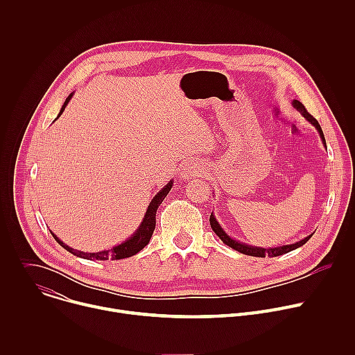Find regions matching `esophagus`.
<instances>
[{
	"instance_id": "1",
	"label": "esophagus",
	"mask_w": 355,
	"mask_h": 355,
	"mask_svg": "<svg viewBox=\"0 0 355 355\" xmlns=\"http://www.w3.org/2000/svg\"><path fill=\"white\" fill-rule=\"evenodd\" d=\"M200 166L199 164H196V163H191L189 166H187L185 167V170L182 171L184 173V177L187 178V177H191V175H195V174H198V173H200Z\"/></svg>"
}]
</instances>
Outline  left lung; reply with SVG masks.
Instances as JSON below:
<instances>
[{"label": "left lung", "instance_id": "1", "mask_svg": "<svg viewBox=\"0 0 355 355\" xmlns=\"http://www.w3.org/2000/svg\"><path fill=\"white\" fill-rule=\"evenodd\" d=\"M292 105H293V108H296V110L303 115V118H306V121L311 122V123L318 129V132H319V135H320V139H322V141H323V144H324V147H326V139H324V135H323V130H322L319 122L306 111V108L303 107V104L299 103L297 99H293V101H292ZM209 222H211L212 230L219 236V239H220L225 244H227V245L232 247L233 250L241 252V254L251 256V257H266V256H268V257H278V256L286 254V252H289V251H292V250H295V248H297V247L305 244V243L313 236V233H312V234H309L308 237L302 239L300 241H296V243H293V244H285V245L272 247V248H263V247H254V245H248V244H245V243H240L239 240H234V239H232L230 236H227L226 232L220 227V225H219V222L216 220V218H215L214 214H211Z\"/></svg>", "mask_w": 355, "mask_h": 355}]
</instances>
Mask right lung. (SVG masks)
Instances as JSON below:
<instances>
[{
	"label": "right lung",
	"mask_w": 355,
	"mask_h": 355,
	"mask_svg": "<svg viewBox=\"0 0 355 355\" xmlns=\"http://www.w3.org/2000/svg\"><path fill=\"white\" fill-rule=\"evenodd\" d=\"M73 94H70L67 96V99L64 101V104L59 112V116L63 114L64 108L67 107V104L70 103ZM58 116V118H59ZM173 187V181H170L163 189L159 191V193L151 199L150 205L146 211V215L143 218V222L140 223L139 229L135 232V234H132V237H129L126 241L110 248V250H104V251H98V252H84V251H78V250H74L71 247H69L67 244H64L55 233H52V236L55 237V240L63 247L66 248L69 252H71V254L80 257V259H85V260H99V261H105V260H122V259H128V257H132L135 254H137V252L140 250H143L150 239H151V234H153L155 229H156V212H157V208L162 205V202L164 200V198L167 196V193L170 192Z\"/></svg>",
	"instance_id": "add662e5"
}]
</instances>
